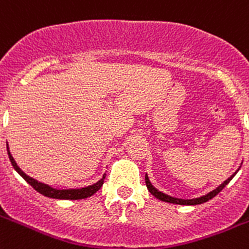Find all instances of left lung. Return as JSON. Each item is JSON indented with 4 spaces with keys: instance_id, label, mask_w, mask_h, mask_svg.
<instances>
[{
    "instance_id": "obj_1",
    "label": "left lung",
    "mask_w": 249,
    "mask_h": 249,
    "mask_svg": "<svg viewBox=\"0 0 249 249\" xmlns=\"http://www.w3.org/2000/svg\"><path fill=\"white\" fill-rule=\"evenodd\" d=\"M238 169H237V171L232 174L231 177L227 178V179L225 180L221 185H219V187L216 188V189H213V192L208 193L206 195H203V196H200V198H195V199H178V198H173V196H169V195L164 194V193H162V192H159L156 188L151 184L150 179H148V177H147V174L145 176V182H146V187H147L148 192H150L153 196H156L157 199H160V200L166 201V203H171V204H178V205H198V204L206 203V201H209L210 199H213V196H216V195L219 194V193L221 192V190L224 189L227 184H229L230 180H231L232 178L236 176V173L238 172Z\"/></svg>"
}]
</instances>
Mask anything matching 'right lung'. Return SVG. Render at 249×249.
Returning a JSON list of instances; mask_svg holds the SVG:
<instances>
[{
	"mask_svg": "<svg viewBox=\"0 0 249 249\" xmlns=\"http://www.w3.org/2000/svg\"><path fill=\"white\" fill-rule=\"evenodd\" d=\"M7 152H8L9 161H11V163H12L13 168H15L16 171H17L18 173L22 176L23 179H24L28 184L32 185V187H33L36 192H39L40 194L45 195V196H48V198L65 199V200H67V199H69V200L86 199L101 189V187L103 185V183H104V178H106V174H103L102 179H99L97 183H94V184H92V185H88V187L80 188V189H55V188L50 187V185L38 182V180L34 179V178L27 176V174H25L24 172H23L22 169L17 166V163H16L15 159H13L12 155H11V152H9V150H8V143H7Z\"/></svg>",
	"mask_w": 249,
	"mask_h": 249,
	"instance_id": "add662e5",
	"label": "right lung"
}]
</instances>
